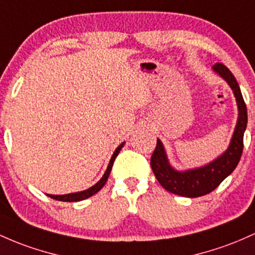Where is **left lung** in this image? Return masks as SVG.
<instances>
[{"label":"left lung","instance_id":"obj_1","mask_svg":"<svg viewBox=\"0 0 255 255\" xmlns=\"http://www.w3.org/2000/svg\"><path fill=\"white\" fill-rule=\"evenodd\" d=\"M213 70L230 85L239 106V121L229 149L212 163L186 172H177L169 166L163 145L158 139L151 155V168L158 183L167 191L184 197H200L213 191L220 185L224 179L234 172L242 156L243 134L247 127V106L243 100L239 83L230 70L222 63L215 64Z\"/></svg>","mask_w":255,"mask_h":255}]
</instances>
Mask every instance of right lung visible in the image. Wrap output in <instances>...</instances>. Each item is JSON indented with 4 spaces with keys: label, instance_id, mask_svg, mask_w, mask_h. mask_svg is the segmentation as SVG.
I'll list each match as a JSON object with an SVG mask.
<instances>
[{
    "label": "right lung",
    "instance_id": "obj_1",
    "mask_svg": "<svg viewBox=\"0 0 255 255\" xmlns=\"http://www.w3.org/2000/svg\"><path fill=\"white\" fill-rule=\"evenodd\" d=\"M123 144L125 142H122L121 145H120L119 147H117L116 150H115L113 157L110 159V163H109L108 166V169H106L105 174L103 175V178L100 179L99 181L94 186L89 187L88 190H85V191H81V192H75V194H68V195H48L50 198H53V200H57V201H63V202H77V201H82V200H86V198L91 197V196H93L94 194H97L98 191H99L100 189H102L103 186L105 185L106 180H108L109 175H110V172H111V168H113V164H114V161L115 158H116V156L119 155L120 150L122 149Z\"/></svg>",
    "mask_w": 255,
    "mask_h": 255
}]
</instances>
